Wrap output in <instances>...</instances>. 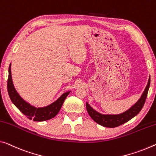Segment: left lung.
<instances>
[{"label":"left lung","mask_w":156,"mask_h":156,"mask_svg":"<svg viewBox=\"0 0 156 156\" xmlns=\"http://www.w3.org/2000/svg\"><path fill=\"white\" fill-rule=\"evenodd\" d=\"M150 83L151 80L149 78L148 84L140 99L130 109H129L128 111H126L123 114L119 115H103L95 112L94 109H93L89 106L88 103H86V109H87L88 113L93 121L104 127H107V128H116V127L121 126L122 124L130 121V119L140 113V112L142 110L146 102V99H147Z\"/></svg>","instance_id":"1"}]
</instances>
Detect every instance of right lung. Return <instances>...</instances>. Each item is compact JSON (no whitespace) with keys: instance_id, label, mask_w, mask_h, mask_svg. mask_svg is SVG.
<instances>
[{"instance_id":"add662e5","label":"right lung","mask_w":156,"mask_h":156,"mask_svg":"<svg viewBox=\"0 0 156 156\" xmlns=\"http://www.w3.org/2000/svg\"><path fill=\"white\" fill-rule=\"evenodd\" d=\"M11 65V64H10ZM10 65L9 67V75L8 79V92L11 101L25 115L28 119H32L34 121H43L51 119L56 116L63 105L64 100L69 95L70 92L64 93L56 101L49 106L42 108H35L25 102L21 98L14 87L11 76Z\"/></svg>"}]
</instances>
